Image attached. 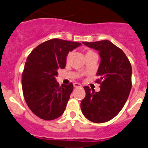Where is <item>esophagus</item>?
Wrapping results in <instances>:
<instances>
[{
  "mask_svg": "<svg viewBox=\"0 0 148 148\" xmlns=\"http://www.w3.org/2000/svg\"><path fill=\"white\" fill-rule=\"evenodd\" d=\"M82 85L79 84V83H74V88H79V87H81Z\"/></svg>",
  "mask_w": 148,
  "mask_h": 148,
  "instance_id": "obj_1",
  "label": "esophagus"
}]
</instances>
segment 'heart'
<instances>
[{"label":"heart","instance_id":"1","mask_svg":"<svg viewBox=\"0 0 148 148\" xmlns=\"http://www.w3.org/2000/svg\"><path fill=\"white\" fill-rule=\"evenodd\" d=\"M93 53H94L93 51H88L86 53V56H88V55H90V54H93ZM70 56H71V53H69V54H68V56H67V60H69V58H70Z\"/></svg>","mask_w":148,"mask_h":148}]
</instances>
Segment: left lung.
Returning a JSON list of instances; mask_svg holds the SVG:
<instances>
[{
  "instance_id": "1",
  "label": "left lung",
  "mask_w": 148,
  "mask_h": 148,
  "mask_svg": "<svg viewBox=\"0 0 148 148\" xmlns=\"http://www.w3.org/2000/svg\"><path fill=\"white\" fill-rule=\"evenodd\" d=\"M99 52L101 62L97 80L100 92L84 86L86 97L81 101V110L88 120L104 123L115 118L124 107L132 87V67L123 51L109 40L83 42Z\"/></svg>"
}]
</instances>
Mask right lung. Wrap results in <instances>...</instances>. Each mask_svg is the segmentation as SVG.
I'll return each mask as SVG.
<instances>
[{
	"label": "right lung",
	"mask_w": 148,
	"mask_h": 148,
	"mask_svg": "<svg viewBox=\"0 0 148 148\" xmlns=\"http://www.w3.org/2000/svg\"><path fill=\"white\" fill-rule=\"evenodd\" d=\"M79 42L53 38L37 46L27 59L22 73V90L28 107L40 119L51 121L63 114L73 84L60 86L56 77L65 68L69 51Z\"/></svg>",
	"instance_id": "add662e5"
}]
</instances>
